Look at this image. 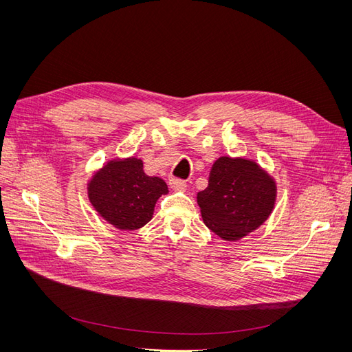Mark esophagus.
<instances>
[{
	"label": "esophagus",
	"mask_w": 352,
	"mask_h": 352,
	"mask_svg": "<svg viewBox=\"0 0 352 352\" xmlns=\"http://www.w3.org/2000/svg\"><path fill=\"white\" fill-rule=\"evenodd\" d=\"M170 186L175 191H186L187 190V182L182 181V179H178V178H171Z\"/></svg>",
	"instance_id": "obj_1"
}]
</instances>
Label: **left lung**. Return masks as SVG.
<instances>
[{
  "mask_svg": "<svg viewBox=\"0 0 352 352\" xmlns=\"http://www.w3.org/2000/svg\"><path fill=\"white\" fill-rule=\"evenodd\" d=\"M206 226L227 241L252 232L270 217L275 184L255 162L221 157L212 165L208 187L197 195Z\"/></svg>",
  "mask_w": 352,
  "mask_h": 352,
  "instance_id": "1",
  "label": "left lung"
}]
</instances>
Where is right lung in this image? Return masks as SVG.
Masks as SVG:
<instances>
[{
    "label": "right lung",
    "mask_w": 352,
    "mask_h": 352,
    "mask_svg": "<svg viewBox=\"0 0 352 352\" xmlns=\"http://www.w3.org/2000/svg\"><path fill=\"white\" fill-rule=\"evenodd\" d=\"M138 158L108 162L88 184L92 207L116 228L133 231L153 218L158 198L168 192L164 179L146 175Z\"/></svg>",
    "instance_id": "add662e5"
}]
</instances>
